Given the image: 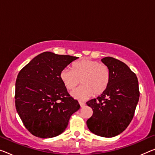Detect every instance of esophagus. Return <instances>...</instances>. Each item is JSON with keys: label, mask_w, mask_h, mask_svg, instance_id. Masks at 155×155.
<instances>
[{"label": "esophagus", "mask_w": 155, "mask_h": 155, "mask_svg": "<svg viewBox=\"0 0 155 155\" xmlns=\"http://www.w3.org/2000/svg\"><path fill=\"white\" fill-rule=\"evenodd\" d=\"M79 104H80L81 107H84L85 105L84 102H79Z\"/></svg>", "instance_id": "34e87169"}]
</instances>
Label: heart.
I'll list each match as a JSON object with an SVG mask.
<instances>
[{
    "mask_svg": "<svg viewBox=\"0 0 155 155\" xmlns=\"http://www.w3.org/2000/svg\"><path fill=\"white\" fill-rule=\"evenodd\" d=\"M61 80L68 90H73L80 84L82 85L72 93L76 99L83 101L104 94L110 82V73L107 66L99 61L83 59L75 61L72 70L66 68L59 74Z\"/></svg>",
    "mask_w": 155,
    "mask_h": 155,
    "instance_id": "b5f03b06",
    "label": "heart"
}]
</instances>
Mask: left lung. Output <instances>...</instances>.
<instances>
[{
    "instance_id": "left-lung-1",
    "label": "left lung",
    "mask_w": 155,
    "mask_h": 155,
    "mask_svg": "<svg viewBox=\"0 0 155 155\" xmlns=\"http://www.w3.org/2000/svg\"><path fill=\"white\" fill-rule=\"evenodd\" d=\"M110 73L105 92L87 102L93 114L87 121L94 134L114 137L123 132L132 121L139 99L137 75L123 61L111 57L101 59Z\"/></svg>"
}]
</instances>
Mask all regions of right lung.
I'll return each instance as SVG.
<instances>
[{
  "label": "right lung",
  "mask_w": 155,
  "mask_h": 155,
  "mask_svg": "<svg viewBox=\"0 0 155 155\" xmlns=\"http://www.w3.org/2000/svg\"><path fill=\"white\" fill-rule=\"evenodd\" d=\"M78 58L44 52L20 71L15 84V106L32 135L46 139L61 134L80 105L68 94L59 74Z\"/></svg>",
  "instance_id": "add662e5"
}]
</instances>
